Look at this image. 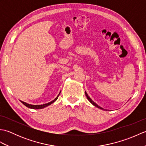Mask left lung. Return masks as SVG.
I'll use <instances>...</instances> for the list:
<instances>
[{"mask_svg": "<svg viewBox=\"0 0 146 146\" xmlns=\"http://www.w3.org/2000/svg\"><path fill=\"white\" fill-rule=\"evenodd\" d=\"M85 95H86V98H87V99H88V100H89V102H90V103L93 105H94V106L95 107H97V108H100V109H102V110H106V109H104V108H102V107H100V106H99V105H97V104H96L95 103V102H94V101H93L92 100V99H91V98L90 97H89V96L88 95V94H87V93H86V92L85 91Z\"/></svg>", "mask_w": 146, "mask_h": 146, "instance_id": "left-lung-1", "label": "left lung"}]
</instances>
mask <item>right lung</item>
Instances as JSON below:
<instances>
[{
    "instance_id": "right-lung-1",
    "label": "right lung",
    "mask_w": 146,
    "mask_h": 146,
    "mask_svg": "<svg viewBox=\"0 0 146 146\" xmlns=\"http://www.w3.org/2000/svg\"><path fill=\"white\" fill-rule=\"evenodd\" d=\"M60 93H61V92H60V94H58V95L53 100H52L50 102H48V103H47V104H42V105H32V104H29L26 103V102H23L21 100H20V101L21 102V103H23L24 105H25L26 107L30 108H32V109H42V108H44L46 107L49 106V105H50L52 103H54V102L58 99V96H59V95L60 94Z\"/></svg>"
}]
</instances>
